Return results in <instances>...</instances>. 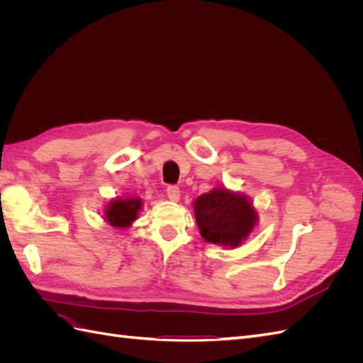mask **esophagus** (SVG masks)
I'll return each mask as SVG.
<instances>
[{
    "label": "esophagus",
    "mask_w": 363,
    "mask_h": 363,
    "mask_svg": "<svg viewBox=\"0 0 363 363\" xmlns=\"http://www.w3.org/2000/svg\"><path fill=\"white\" fill-rule=\"evenodd\" d=\"M167 195H168V199H169L171 201H179V200H180V189H179V186H174V184L168 186V188H167Z\"/></svg>",
    "instance_id": "34e87169"
}]
</instances>
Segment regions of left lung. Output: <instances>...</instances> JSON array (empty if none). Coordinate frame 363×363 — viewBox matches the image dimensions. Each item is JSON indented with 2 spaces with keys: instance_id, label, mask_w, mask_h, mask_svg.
Returning a JSON list of instances; mask_svg holds the SVG:
<instances>
[{
  "instance_id": "8db88e82",
  "label": "left lung",
  "mask_w": 363,
  "mask_h": 363,
  "mask_svg": "<svg viewBox=\"0 0 363 363\" xmlns=\"http://www.w3.org/2000/svg\"><path fill=\"white\" fill-rule=\"evenodd\" d=\"M195 219L207 242L236 247L251 233L257 215L244 195L219 188L196 199Z\"/></svg>"
}]
</instances>
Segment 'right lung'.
<instances>
[{
  "mask_svg": "<svg viewBox=\"0 0 363 363\" xmlns=\"http://www.w3.org/2000/svg\"><path fill=\"white\" fill-rule=\"evenodd\" d=\"M142 201L139 199L113 200L106 208V221L113 227H128L138 218Z\"/></svg>",
  "mask_w": 363,
  "mask_h": 363,
  "instance_id": "right-lung-1",
  "label": "right lung"
}]
</instances>
